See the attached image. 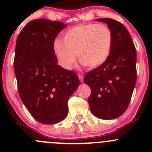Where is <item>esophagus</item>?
I'll return each instance as SVG.
<instances>
[{
	"label": "esophagus",
	"mask_w": 152,
	"mask_h": 152,
	"mask_svg": "<svg viewBox=\"0 0 152 152\" xmlns=\"http://www.w3.org/2000/svg\"><path fill=\"white\" fill-rule=\"evenodd\" d=\"M78 76H79V80H80L81 82H83V80H84V76H83V75L81 74V73H78Z\"/></svg>",
	"instance_id": "34e87169"
}]
</instances>
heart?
<instances>
[{
    "instance_id": "heart-1",
    "label": "heart",
    "mask_w": 152,
    "mask_h": 152,
    "mask_svg": "<svg viewBox=\"0 0 152 152\" xmlns=\"http://www.w3.org/2000/svg\"><path fill=\"white\" fill-rule=\"evenodd\" d=\"M113 45V34L104 25L80 24L67 30L63 40L56 39L53 48L62 66L70 69L76 61L87 68H96L107 60Z\"/></svg>"
}]
</instances>
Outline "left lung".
I'll list each match as a JSON object with an SVG mask.
<instances>
[{"mask_svg": "<svg viewBox=\"0 0 152 152\" xmlns=\"http://www.w3.org/2000/svg\"><path fill=\"white\" fill-rule=\"evenodd\" d=\"M113 34V45L103 65L88 72L84 82L91 89L90 110L97 118L110 120L126 110L137 79L135 47L126 28L115 20L99 18Z\"/></svg>", "mask_w": 152, "mask_h": 152, "instance_id": "8db88e82", "label": "left lung"}]
</instances>
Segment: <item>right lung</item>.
Listing matches in <instances>:
<instances>
[{
    "label": "right lung",
    "instance_id": "1",
    "mask_svg": "<svg viewBox=\"0 0 152 152\" xmlns=\"http://www.w3.org/2000/svg\"><path fill=\"white\" fill-rule=\"evenodd\" d=\"M66 24L47 19L30 21L17 38L14 69L23 103L35 120L59 123L68 113L67 101L79 85L77 75L57 65L53 45Z\"/></svg>",
    "mask_w": 152,
    "mask_h": 152
}]
</instances>
